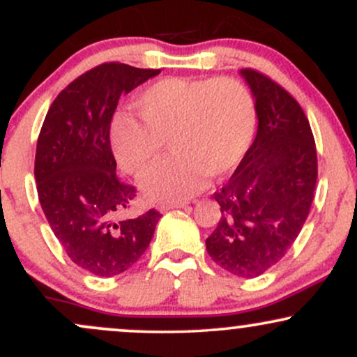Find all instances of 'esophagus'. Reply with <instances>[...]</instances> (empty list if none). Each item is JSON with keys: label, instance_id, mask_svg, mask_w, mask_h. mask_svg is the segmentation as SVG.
<instances>
[{"label": "esophagus", "instance_id": "34e87169", "mask_svg": "<svg viewBox=\"0 0 357 357\" xmlns=\"http://www.w3.org/2000/svg\"><path fill=\"white\" fill-rule=\"evenodd\" d=\"M186 202H176V203H162L161 206H159V211H162V213H166V211H169V210H173V208H183V206H186Z\"/></svg>", "mask_w": 357, "mask_h": 357}]
</instances>
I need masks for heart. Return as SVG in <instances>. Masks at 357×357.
Wrapping results in <instances>:
<instances>
[{"label":"heart","instance_id":"1","mask_svg":"<svg viewBox=\"0 0 357 357\" xmlns=\"http://www.w3.org/2000/svg\"><path fill=\"white\" fill-rule=\"evenodd\" d=\"M142 122L117 117L110 144L119 166L141 179L161 165L165 142L176 154L142 183L149 198L181 202L208 176H223L241 161L257 127V105L243 82L162 79L136 99Z\"/></svg>","mask_w":357,"mask_h":357}]
</instances>
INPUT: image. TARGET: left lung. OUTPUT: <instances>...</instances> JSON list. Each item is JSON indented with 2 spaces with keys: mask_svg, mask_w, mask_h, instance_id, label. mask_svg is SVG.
Listing matches in <instances>:
<instances>
[{
  "mask_svg": "<svg viewBox=\"0 0 357 357\" xmlns=\"http://www.w3.org/2000/svg\"><path fill=\"white\" fill-rule=\"evenodd\" d=\"M241 75L255 96L253 144L215 199L218 227L208 255L236 277L253 278L277 265L304 227L317 183V151L309 119L287 90L255 68Z\"/></svg>",
  "mask_w": 357,
  "mask_h": 357,
  "instance_id": "1",
  "label": "left lung"
}]
</instances>
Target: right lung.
I'll return each instance as SVG.
<instances>
[{
    "label": "right lung",
    "instance_id": "obj_1",
    "mask_svg": "<svg viewBox=\"0 0 357 357\" xmlns=\"http://www.w3.org/2000/svg\"><path fill=\"white\" fill-rule=\"evenodd\" d=\"M159 68L105 61L70 82L52 102L35 155L38 199L68 258L85 272L114 277L142 257L161 213L121 218L136 188L116 173L110 122L122 93Z\"/></svg>",
    "mask_w": 357,
    "mask_h": 357
}]
</instances>
